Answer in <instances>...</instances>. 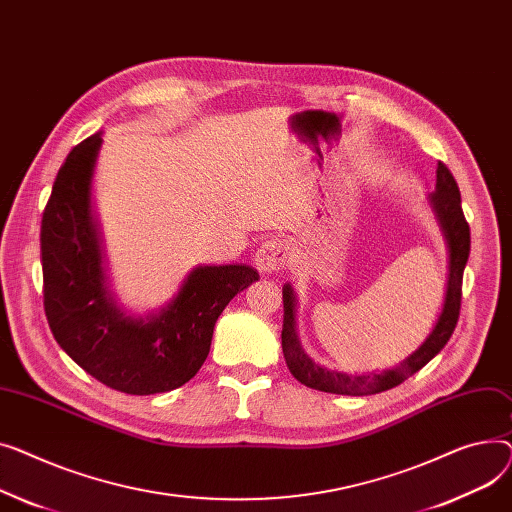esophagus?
Segmentation results:
<instances>
[{
	"mask_svg": "<svg viewBox=\"0 0 512 512\" xmlns=\"http://www.w3.org/2000/svg\"><path fill=\"white\" fill-rule=\"evenodd\" d=\"M289 262H291L289 246L283 242V239H277V237L266 239L254 256V264L260 273H279V270L289 266Z\"/></svg>",
	"mask_w": 512,
	"mask_h": 512,
	"instance_id": "1",
	"label": "esophagus"
}]
</instances>
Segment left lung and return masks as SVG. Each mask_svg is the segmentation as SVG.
Masks as SVG:
<instances>
[{
	"label": "left lung",
	"mask_w": 512,
	"mask_h": 512,
	"mask_svg": "<svg viewBox=\"0 0 512 512\" xmlns=\"http://www.w3.org/2000/svg\"><path fill=\"white\" fill-rule=\"evenodd\" d=\"M430 200L448 242V283H446L442 314L430 337L426 339V343L413 355H409L401 366L380 374L349 376V374L320 368L302 351V347H299V341L295 335V297H293V289L285 285L281 345H283L285 362L291 374L299 382L314 390H322V393H333V395H351V397L376 395V393H382V390L399 386L409 376L422 370L432 357L440 353V349L448 343V339L453 337V330L457 326L459 312H461L463 270L471 250V233L461 208L459 186L455 182L453 173H450V169L442 161H438V167H436V192L430 196Z\"/></svg>",
	"instance_id": "1"
}]
</instances>
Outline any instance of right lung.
Here are the masks:
<instances>
[{
  "label": "right lung",
  "instance_id": "1",
  "mask_svg": "<svg viewBox=\"0 0 512 512\" xmlns=\"http://www.w3.org/2000/svg\"><path fill=\"white\" fill-rule=\"evenodd\" d=\"M101 134L76 144L59 167L41 221L43 306L51 333L74 362L128 395L167 393L196 376L215 322L231 299L258 281L248 264L198 266L173 302L146 320L117 312L103 283L90 217V175Z\"/></svg>",
  "mask_w": 512,
  "mask_h": 512
}]
</instances>
